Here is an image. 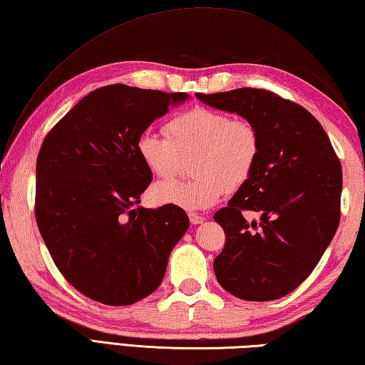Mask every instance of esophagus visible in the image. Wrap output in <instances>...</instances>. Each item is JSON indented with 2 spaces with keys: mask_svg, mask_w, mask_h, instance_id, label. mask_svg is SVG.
I'll list each match as a JSON object with an SVG mask.
<instances>
[{
  "mask_svg": "<svg viewBox=\"0 0 365 365\" xmlns=\"http://www.w3.org/2000/svg\"><path fill=\"white\" fill-rule=\"evenodd\" d=\"M190 216V221H191V224H202L204 222V216H200V215H197V213H190L188 215Z\"/></svg>",
  "mask_w": 365,
  "mask_h": 365,
  "instance_id": "esophagus-1",
  "label": "esophagus"
}]
</instances>
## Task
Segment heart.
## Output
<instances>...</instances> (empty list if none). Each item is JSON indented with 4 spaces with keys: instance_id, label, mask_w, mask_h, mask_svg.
<instances>
[{
    "instance_id": "1",
    "label": "heart",
    "mask_w": 365,
    "mask_h": 365,
    "mask_svg": "<svg viewBox=\"0 0 365 365\" xmlns=\"http://www.w3.org/2000/svg\"><path fill=\"white\" fill-rule=\"evenodd\" d=\"M166 136L144 130L136 139V152L155 177L173 178L182 158L196 155L190 182H158L150 196L158 205L183 210H205L218 204L226 191L250 180L260 153L259 133L251 122L210 108H192L166 125Z\"/></svg>"
}]
</instances>
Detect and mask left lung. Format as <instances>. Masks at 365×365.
I'll list each match as a JSON object with an SVG mask.
<instances>
[{
	"mask_svg": "<svg viewBox=\"0 0 365 365\" xmlns=\"http://www.w3.org/2000/svg\"><path fill=\"white\" fill-rule=\"evenodd\" d=\"M235 113L259 133L250 180L215 213L226 246L213 262L224 290L246 301H273L312 273L340 221L342 166L320 122L304 108L265 89L196 94ZM243 211L261 213L246 222Z\"/></svg>",
	"mask_w": 365,
	"mask_h": 365,
	"instance_id": "left-lung-1",
	"label": "left lung"
}]
</instances>
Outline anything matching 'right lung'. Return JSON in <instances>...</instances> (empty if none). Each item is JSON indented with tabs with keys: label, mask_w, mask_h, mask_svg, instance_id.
Returning <instances> with one entry per match:
<instances>
[{
	"label": "right lung",
	"mask_w": 365,
	"mask_h": 365,
	"mask_svg": "<svg viewBox=\"0 0 365 365\" xmlns=\"http://www.w3.org/2000/svg\"><path fill=\"white\" fill-rule=\"evenodd\" d=\"M188 98L111 84L89 92L43 139L37 226L58 269L91 299L128 306L149 297L190 227L178 207L133 208L152 180L136 139Z\"/></svg>",
	"instance_id": "add662e5"
}]
</instances>
